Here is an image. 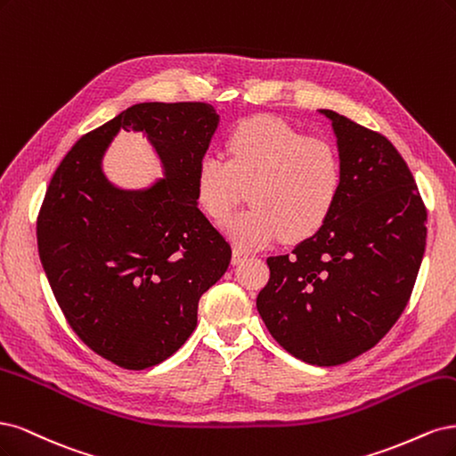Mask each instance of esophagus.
I'll return each instance as SVG.
<instances>
[{
  "instance_id": "1",
  "label": "esophagus",
  "mask_w": 456,
  "mask_h": 456,
  "mask_svg": "<svg viewBox=\"0 0 456 456\" xmlns=\"http://www.w3.org/2000/svg\"><path fill=\"white\" fill-rule=\"evenodd\" d=\"M246 257H248L246 252H242V249H239V248H234V249H232L231 263H232V265H239V263H242Z\"/></svg>"
}]
</instances>
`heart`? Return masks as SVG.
<instances>
[{"label": "heart", "instance_id": "obj_1", "mask_svg": "<svg viewBox=\"0 0 456 456\" xmlns=\"http://www.w3.org/2000/svg\"><path fill=\"white\" fill-rule=\"evenodd\" d=\"M227 160L204 155L195 170V199L222 224L248 189L252 208L232 216L225 232L240 248L282 237L311 239L335 212L345 189V160L333 140L306 136L278 117L257 115L234 125L225 138Z\"/></svg>", "mask_w": 456, "mask_h": 456}]
</instances>
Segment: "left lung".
I'll return each mask as SVG.
<instances>
[{
    "mask_svg": "<svg viewBox=\"0 0 456 456\" xmlns=\"http://www.w3.org/2000/svg\"><path fill=\"white\" fill-rule=\"evenodd\" d=\"M331 119L345 160L335 212L289 254L267 257L257 311L276 343L313 365L373 348L409 303L426 248L428 212L392 142L345 115Z\"/></svg>",
    "mask_w": 456,
    "mask_h": 456,
    "instance_id": "1",
    "label": "left lung"
}]
</instances>
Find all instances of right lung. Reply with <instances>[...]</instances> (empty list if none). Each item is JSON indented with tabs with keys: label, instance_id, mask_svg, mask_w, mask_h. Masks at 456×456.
Instances as JSON below:
<instances>
[{
	"label": "right lung",
	"instance_id": "right-lung-1",
	"mask_svg": "<svg viewBox=\"0 0 456 456\" xmlns=\"http://www.w3.org/2000/svg\"><path fill=\"white\" fill-rule=\"evenodd\" d=\"M217 126L207 102H145L86 132L54 170L37 214V249L58 306L98 356L140 371L170 358L197 328L202 293L231 246L195 199V170ZM143 131L167 180L110 186L99 159L118 131Z\"/></svg>",
	"mask_w": 456,
	"mask_h": 456
}]
</instances>
